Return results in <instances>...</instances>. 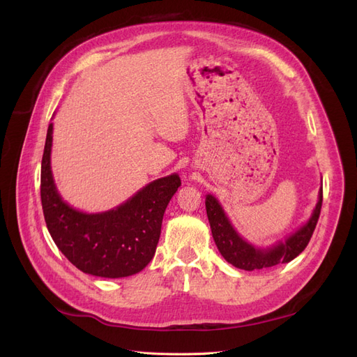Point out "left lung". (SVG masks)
I'll return each mask as SVG.
<instances>
[{
    "label": "left lung",
    "instance_id": "left-lung-1",
    "mask_svg": "<svg viewBox=\"0 0 357 357\" xmlns=\"http://www.w3.org/2000/svg\"><path fill=\"white\" fill-rule=\"evenodd\" d=\"M323 201V188L319 192V202L312 211L310 220L298 229L294 235H290L284 243H278L277 245L261 250L252 244L244 241L241 236L232 228L231 222L226 218L223 208L214 197L207 195L205 198V208L210 222V228L215 245H218L222 256L232 264L234 266L253 271V269H262L275 266L278 264H287L305 250L308 245L312 232L316 229V225L321 210Z\"/></svg>",
    "mask_w": 357,
    "mask_h": 357
}]
</instances>
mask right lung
Instances as JSON below:
<instances>
[{
  "instance_id": "1",
  "label": "right lung",
  "mask_w": 357,
  "mask_h": 357,
  "mask_svg": "<svg viewBox=\"0 0 357 357\" xmlns=\"http://www.w3.org/2000/svg\"><path fill=\"white\" fill-rule=\"evenodd\" d=\"M53 123L41 159V205L53 241L80 271L121 278L142 271L152 261L169 199L181 185L172 174L149 183L117 208L88 214L75 210L56 190L50 169Z\"/></svg>"
}]
</instances>
